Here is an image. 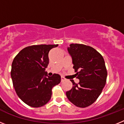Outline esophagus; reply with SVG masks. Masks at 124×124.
I'll return each mask as SVG.
<instances>
[{
	"label": "esophagus",
	"mask_w": 124,
	"mask_h": 124,
	"mask_svg": "<svg viewBox=\"0 0 124 124\" xmlns=\"http://www.w3.org/2000/svg\"><path fill=\"white\" fill-rule=\"evenodd\" d=\"M66 81V79L64 78V77H63V76H61V81L63 82V81Z\"/></svg>",
	"instance_id": "1"
}]
</instances>
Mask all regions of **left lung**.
<instances>
[{"mask_svg":"<svg viewBox=\"0 0 124 124\" xmlns=\"http://www.w3.org/2000/svg\"><path fill=\"white\" fill-rule=\"evenodd\" d=\"M68 51L79 82L70 80L73 87L66 94L73 104L84 108L96 101L105 86L107 73L104 60L94 48L85 45L72 43Z\"/></svg>","mask_w":124,"mask_h":124,"instance_id":"left-lung-1","label":"left lung"}]
</instances>
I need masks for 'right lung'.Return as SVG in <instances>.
I'll return each instance as SVG.
<instances>
[{
  "label": "right lung",
  "instance_id": "right-lung-1",
  "mask_svg": "<svg viewBox=\"0 0 124 124\" xmlns=\"http://www.w3.org/2000/svg\"><path fill=\"white\" fill-rule=\"evenodd\" d=\"M58 45L27 46L18 53L12 64L11 78L19 98L32 107L44 106L51 99L52 88L61 81V76L50 77L45 69L49 63L48 53Z\"/></svg>",
  "mask_w": 124,
  "mask_h": 124
}]
</instances>
